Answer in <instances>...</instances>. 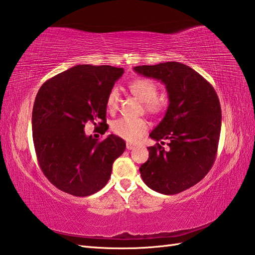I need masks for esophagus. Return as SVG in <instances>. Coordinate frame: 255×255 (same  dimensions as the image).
Here are the masks:
<instances>
[{"label":"esophagus","mask_w":255,"mask_h":255,"mask_svg":"<svg viewBox=\"0 0 255 255\" xmlns=\"http://www.w3.org/2000/svg\"><path fill=\"white\" fill-rule=\"evenodd\" d=\"M135 147H136V145L133 144V143H127V148H128V150H132V149H134Z\"/></svg>","instance_id":"1"}]
</instances>
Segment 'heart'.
<instances>
[{"mask_svg":"<svg viewBox=\"0 0 255 255\" xmlns=\"http://www.w3.org/2000/svg\"><path fill=\"white\" fill-rule=\"evenodd\" d=\"M128 89L131 90L135 97L143 101L147 111L152 113L161 111L162 103L156 98L157 87L151 81L145 80V78H136L128 84ZM119 98H120V96H119L118 89H111L108 97H107V108L108 110L113 111L118 108ZM111 128L113 133L117 134L118 136L127 139L128 142H137L147 132L148 124L143 119L120 118L113 121Z\"/></svg>","mask_w":255,"mask_h":255,"instance_id":"heart-1","label":"heart"}]
</instances>
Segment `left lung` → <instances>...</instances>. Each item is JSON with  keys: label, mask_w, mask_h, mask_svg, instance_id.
Here are the masks:
<instances>
[{"label": "left lung", "mask_w": 255, "mask_h": 255, "mask_svg": "<svg viewBox=\"0 0 255 255\" xmlns=\"http://www.w3.org/2000/svg\"><path fill=\"white\" fill-rule=\"evenodd\" d=\"M139 75L166 86L168 107L149 136V157L139 168L145 184L158 193L172 195L191 188L212 168L222 128V109L213 86L190 66L179 62L135 66Z\"/></svg>", "instance_id": "8db88e82"}]
</instances>
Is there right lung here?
<instances>
[{
	"label": "right lung",
	"mask_w": 255,
	"mask_h": 255,
	"mask_svg": "<svg viewBox=\"0 0 255 255\" xmlns=\"http://www.w3.org/2000/svg\"><path fill=\"white\" fill-rule=\"evenodd\" d=\"M123 73L110 65H75L39 89L32 108L33 145L42 172L59 190L88 196L109 181L126 142L113 134L98 142L84 128L87 122L105 126L107 97Z\"/></svg>",
	"instance_id": "add662e5"
}]
</instances>
